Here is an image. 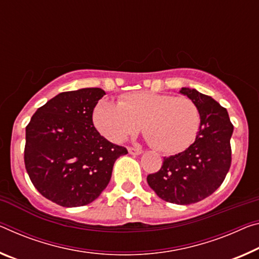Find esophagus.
<instances>
[{
  "label": "esophagus",
  "mask_w": 259,
  "mask_h": 259,
  "mask_svg": "<svg viewBox=\"0 0 259 259\" xmlns=\"http://www.w3.org/2000/svg\"><path fill=\"white\" fill-rule=\"evenodd\" d=\"M128 151H129V153L133 155H139L143 153V150L138 149V147H128Z\"/></svg>",
  "instance_id": "obj_1"
}]
</instances>
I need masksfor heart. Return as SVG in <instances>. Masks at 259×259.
<instances>
[{"mask_svg":"<svg viewBox=\"0 0 259 259\" xmlns=\"http://www.w3.org/2000/svg\"><path fill=\"white\" fill-rule=\"evenodd\" d=\"M93 121L110 142H123L137 134L142 125L154 149L179 153L195 142L200 113L187 97L138 91L122 96L117 104L101 100L94 108Z\"/></svg>","mask_w":259,"mask_h":259,"instance_id":"b5f03b06","label":"heart"}]
</instances>
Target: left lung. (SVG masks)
<instances>
[{
	"label": "left lung",
	"instance_id": "1",
	"mask_svg": "<svg viewBox=\"0 0 259 259\" xmlns=\"http://www.w3.org/2000/svg\"><path fill=\"white\" fill-rule=\"evenodd\" d=\"M180 92L198 107L199 131L186 151L163 158L157 173L147 175V183L166 202L188 205L206 198L224 182L232 163L234 126L227 109L211 97L195 89Z\"/></svg>",
	"mask_w": 259,
	"mask_h": 259
}]
</instances>
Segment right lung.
Listing matches in <instances>:
<instances>
[{"mask_svg":"<svg viewBox=\"0 0 259 259\" xmlns=\"http://www.w3.org/2000/svg\"><path fill=\"white\" fill-rule=\"evenodd\" d=\"M105 94L99 88L62 92L38 108L26 125L27 174L41 195L61 206L97 199L108 186L114 162L128 153L93 125V109Z\"/></svg>","mask_w":259,"mask_h":259,"instance_id":"1","label":"right lung"}]
</instances>
